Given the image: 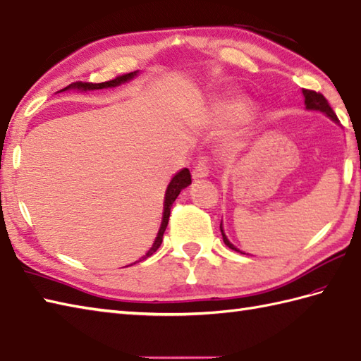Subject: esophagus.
<instances>
[{"instance_id": "34e87169", "label": "esophagus", "mask_w": 361, "mask_h": 361, "mask_svg": "<svg viewBox=\"0 0 361 361\" xmlns=\"http://www.w3.org/2000/svg\"><path fill=\"white\" fill-rule=\"evenodd\" d=\"M209 175V166L208 163H204V161H200V163H197L194 171H192V176L194 180H202L206 178V176Z\"/></svg>"}]
</instances>
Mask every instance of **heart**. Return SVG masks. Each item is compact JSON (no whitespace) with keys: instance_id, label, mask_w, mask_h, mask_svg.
I'll return each mask as SVG.
<instances>
[{"instance_id":"b5f03b06","label":"heart","mask_w":361,"mask_h":361,"mask_svg":"<svg viewBox=\"0 0 361 361\" xmlns=\"http://www.w3.org/2000/svg\"><path fill=\"white\" fill-rule=\"evenodd\" d=\"M216 114L219 119L225 122H242L250 118L251 105L243 99H231V101L220 102Z\"/></svg>"}]
</instances>
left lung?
<instances>
[{
	"mask_svg": "<svg viewBox=\"0 0 361 361\" xmlns=\"http://www.w3.org/2000/svg\"><path fill=\"white\" fill-rule=\"evenodd\" d=\"M302 94H304V97H305V99H304L305 109H307V110H319V111H323L324 114H327L329 118L334 119L335 122H338V118H336L335 111L332 110V106L329 105L327 99H326L323 94L317 93V91H313V90H305V88H302ZM220 231H221V235H224L225 245H228V247L231 248V250L239 251V250H237V248L234 247V245L229 243V240L226 239V235H225V233H224V229H221V225H220Z\"/></svg>",
	"mask_w": 361,
	"mask_h": 361,
	"instance_id": "obj_1",
	"label": "left lung"
}]
</instances>
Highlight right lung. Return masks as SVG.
<instances>
[{"mask_svg": "<svg viewBox=\"0 0 361 361\" xmlns=\"http://www.w3.org/2000/svg\"><path fill=\"white\" fill-rule=\"evenodd\" d=\"M136 75V71L135 73H127V74H122V75H118L116 79H111V80H106V82H102V83H93V82H73L71 85H68L66 88L60 90V91H65V90H70V88H79V90H102V88H111V87H118L121 85V83H124L127 80H130L132 78H135ZM190 181H192V178H190V172L189 169H183V171H180L178 173H176L171 185L167 186V190H166V197H164V212H163V224H161V228H159V233H158V237L155 243H153V247L150 248V251L145 255L141 260L150 257L153 252H155L159 247H161V242H163V234L166 231L167 228V224H169V217H171V208L173 202L176 200V197H178V194L181 192L183 189L188 188L190 185ZM140 260V262H141Z\"/></svg>", "mask_w": 361, "mask_h": 361, "instance_id": "right-lung-1", "label": "right lung"}]
</instances>
